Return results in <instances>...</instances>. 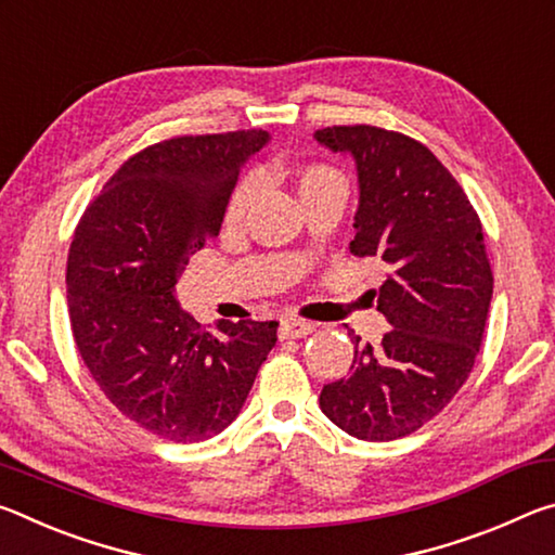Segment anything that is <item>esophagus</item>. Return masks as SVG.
<instances>
[{
    "instance_id": "1",
    "label": "esophagus",
    "mask_w": 555,
    "mask_h": 555,
    "mask_svg": "<svg viewBox=\"0 0 555 555\" xmlns=\"http://www.w3.org/2000/svg\"><path fill=\"white\" fill-rule=\"evenodd\" d=\"M315 331V325L311 321H304V318H286L281 321L279 335L281 337H306Z\"/></svg>"
}]
</instances>
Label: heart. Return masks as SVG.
<instances>
[{
  "mask_svg": "<svg viewBox=\"0 0 555 555\" xmlns=\"http://www.w3.org/2000/svg\"><path fill=\"white\" fill-rule=\"evenodd\" d=\"M294 183H296V193H298L300 203L313 201V198H318V195H325V193L347 195L345 173L340 171V168L323 164V162H311V164L300 166L294 176ZM251 198H255V181L244 178V181L237 183V188H234L230 195L228 212H224V220H228V224L242 222L244 215H247V208L251 205Z\"/></svg>",
  "mask_w": 555,
  "mask_h": 555,
  "instance_id": "b5f03b06",
  "label": "heart"
}]
</instances>
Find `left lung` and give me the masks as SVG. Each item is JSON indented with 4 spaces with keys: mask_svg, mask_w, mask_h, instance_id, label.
Masks as SVG:
<instances>
[{
    "mask_svg": "<svg viewBox=\"0 0 555 555\" xmlns=\"http://www.w3.org/2000/svg\"><path fill=\"white\" fill-rule=\"evenodd\" d=\"M315 139L354 156L360 208L350 251L389 267L374 296L391 325L379 345L347 331L352 367L325 384L321 409L354 438L397 440L436 418L475 367L494 284L482 222L416 139L372 125L325 127Z\"/></svg>",
    "mask_w": 555,
    "mask_h": 555,
    "instance_id": "obj_1",
    "label": "left lung"
}]
</instances>
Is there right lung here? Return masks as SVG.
Here are the masks:
<instances>
[{
	"instance_id": "1",
	"label": "right lung",
	"mask_w": 555,
	"mask_h": 555,
	"mask_svg": "<svg viewBox=\"0 0 555 555\" xmlns=\"http://www.w3.org/2000/svg\"><path fill=\"white\" fill-rule=\"evenodd\" d=\"M264 129L164 139L129 156L73 232L65 284L73 340L100 391L139 428L198 443L228 428L276 345V321L205 333L173 296L220 234L230 193Z\"/></svg>"
}]
</instances>
